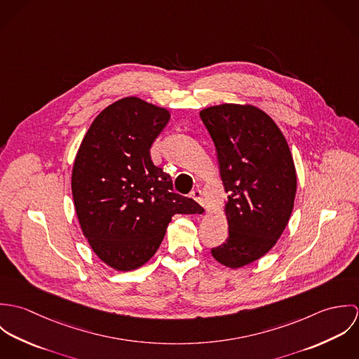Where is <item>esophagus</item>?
Wrapping results in <instances>:
<instances>
[{
    "label": "esophagus",
    "mask_w": 359,
    "mask_h": 359,
    "mask_svg": "<svg viewBox=\"0 0 359 359\" xmlns=\"http://www.w3.org/2000/svg\"><path fill=\"white\" fill-rule=\"evenodd\" d=\"M191 198L195 199L199 205H202L205 210V201H203V192L201 189H195L191 192Z\"/></svg>",
    "instance_id": "34e87169"
}]
</instances>
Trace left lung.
Here are the masks:
<instances>
[{"instance_id":"left-lung-1","label":"left lung","mask_w":359,"mask_h":359,"mask_svg":"<svg viewBox=\"0 0 359 359\" xmlns=\"http://www.w3.org/2000/svg\"><path fill=\"white\" fill-rule=\"evenodd\" d=\"M201 118L229 194V233L211 255L239 268L266 255L287 225L297 188L293 157L275 121L255 106H211L201 111Z\"/></svg>"}]
</instances>
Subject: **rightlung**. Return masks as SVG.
Listing matches in <instances>:
<instances>
[{"mask_svg":"<svg viewBox=\"0 0 359 359\" xmlns=\"http://www.w3.org/2000/svg\"><path fill=\"white\" fill-rule=\"evenodd\" d=\"M170 113L130 97L111 103L88 128L76 156L72 194L84 236L117 271L144 265L157 252L174 214L202 210L172 189L151 148Z\"/></svg>","mask_w":359,"mask_h":359,"instance_id":"obj_1","label":"right lung"}]
</instances>
